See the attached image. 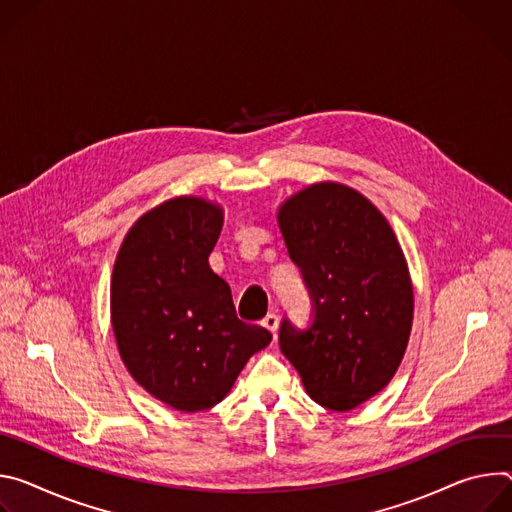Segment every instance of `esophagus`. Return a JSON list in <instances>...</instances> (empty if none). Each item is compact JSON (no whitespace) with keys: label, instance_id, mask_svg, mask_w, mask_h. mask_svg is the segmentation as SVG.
I'll list each match as a JSON object with an SVG mask.
<instances>
[{"label":"esophagus","instance_id":"34e87169","mask_svg":"<svg viewBox=\"0 0 512 512\" xmlns=\"http://www.w3.org/2000/svg\"><path fill=\"white\" fill-rule=\"evenodd\" d=\"M262 325H264L268 331H272V335H274L276 329H278V315H276V313H268V315L262 319Z\"/></svg>","mask_w":512,"mask_h":512}]
</instances>
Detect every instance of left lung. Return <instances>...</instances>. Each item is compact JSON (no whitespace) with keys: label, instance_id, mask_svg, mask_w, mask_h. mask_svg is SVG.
<instances>
[{"label":"left lung","instance_id":"1","mask_svg":"<svg viewBox=\"0 0 512 512\" xmlns=\"http://www.w3.org/2000/svg\"><path fill=\"white\" fill-rule=\"evenodd\" d=\"M291 260L313 297L315 321L280 325V350L307 394L331 411H352L399 370L413 327V282L403 248L360 191L313 183L276 213Z\"/></svg>","mask_w":512,"mask_h":512}]
</instances>
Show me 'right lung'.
Here are the masks:
<instances>
[{
    "mask_svg": "<svg viewBox=\"0 0 512 512\" xmlns=\"http://www.w3.org/2000/svg\"><path fill=\"white\" fill-rule=\"evenodd\" d=\"M223 207L166 199L130 227L109 287L111 329L130 376L160 403L197 413L221 403L272 333L238 319L209 266Z\"/></svg>",
    "mask_w": 512,
    "mask_h": 512,
    "instance_id": "1",
    "label": "right lung"
}]
</instances>
